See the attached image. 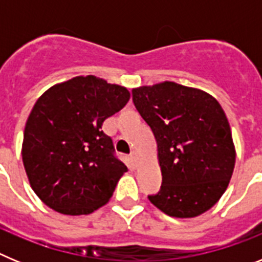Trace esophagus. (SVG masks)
Returning <instances> with one entry per match:
<instances>
[{
    "label": "esophagus",
    "mask_w": 262,
    "mask_h": 262,
    "mask_svg": "<svg viewBox=\"0 0 262 262\" xmlns=\"http://www.w3.org/2000/svg\"><path fill=\"white\" fill-rule=\"evenodd\" d=\"M129 157H131V160H133V163L135 164V166L139 165V154L136 151H133L131 152V155H129Z\"/></svg>",
    "instance_id": "esophagus-1"
}]
</instances>
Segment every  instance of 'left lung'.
Returning a JSON list of instances; mask_svg holds the SVG:
<instances>
[{"mask_svg":"<svg viewBox=\"0 0 262 262\" xmlns=\"http://www.w3.org/2000/svg\"><path fill=\"white\" fill-rule=\"evenodd\" d=\"M133 101L156 139L163 174L161 189L148 200L174 217L211 209L230 184L236 160L219 102L203 90L172 81L135 88Z\"/></svg>","mask_w":262,"mask_h":262,"instance_id":"8db88e82","label":"left lung"}]
</instances>
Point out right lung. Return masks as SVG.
<instances>
[{
    "label": "right lung",
    "instance_id": "1",
    "mask_svg": "<svg viewBox=\"0 0 262 262\" xmlns=\"http://www.w3.org/2000/svg\"><path fill=\"white\" fill-rule=\"evenodd\" d=\"M129 99L124 86L77 76L46 90L27 118L22 160L43 203L64 215H88L108 202L127 166L102 131Z\"/></svg>",
    "mask_w": 262,
    "mask_h": 262
}]
</instances>
